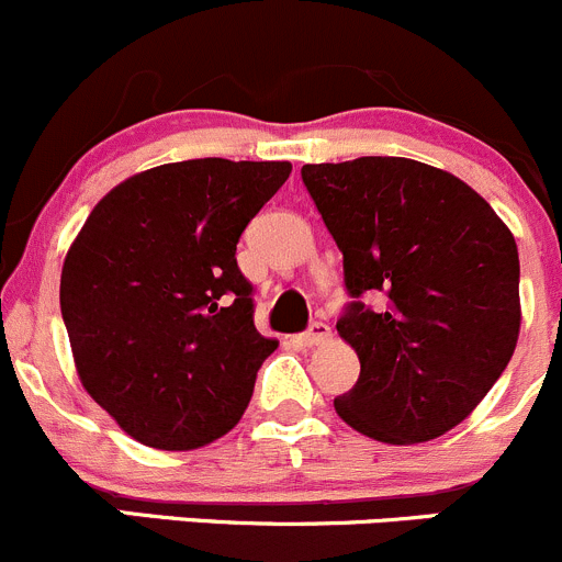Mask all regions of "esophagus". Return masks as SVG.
I'll return each instance as SVG.
<instances>
[{
	"mask_svg": "<svg viewBox=\"0 0 562 562\" xmlns=\"http://www.w3.org/2000/svg\"><path fill=\"white\" fill-rule=\"evenodd\" d=\"M327 338H330V325H325V322H311L308 330L300 336V341H303L305 347H316V344H325Z\"/></svg>",
	"mask_w": 562,
	"mask_h": 562,
	"instance_id": "obj_1",
	"label": "esophagus"
}]
</instances>
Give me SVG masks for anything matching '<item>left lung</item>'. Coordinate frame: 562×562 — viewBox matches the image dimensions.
Returning a JSON list of instances; mask_svg holds the SVG:
<instances>
[{
  "label": "left lung",
  "mask_w": 562,
  "mask_h": 562,
  "mask_svg": "<svg viewBox=\"0 0 562 562\" xmlns=\"http://www.w3.org/2000/svg\"><path fill=\"white\" fill-rule=\"evenodd\" d=\"M344 257L336 330L360 358L333 407L391 446L446 435L499 380L519 338V251L486 199L409 158L300 169ZM371 293L381 300L366 306Z\"/></svg>",
  "instance_id": "obj_1"
}]
</instances>
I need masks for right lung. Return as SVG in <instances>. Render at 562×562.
I'll list each match as a JSON object with an SVG mask.
<instances>
[{"mask_svg": "<svg viewBox=\"0 0 562 562\" xmlns=\"http://www.w3.org/2000/svg\"><path fill=\"white\" fill-rule=\"evenodd\" d=\"M286 160L164 164L105 193L70 246L59 305L87 393L142 446L191 451L246 413L279 347L254 327L237 243Z\"/></svg>", "mask_w": 562, "mask_h": 562, "instance_id": "add662e5", "label": "right lung"}]
</instances>
